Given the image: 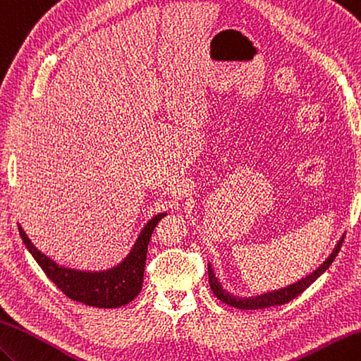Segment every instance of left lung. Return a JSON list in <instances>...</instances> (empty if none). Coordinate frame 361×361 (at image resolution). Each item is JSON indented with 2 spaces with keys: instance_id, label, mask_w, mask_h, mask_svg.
I'll return each instance as SVG.
<instances>
[{
  "instance_id": "left-lung-1",
  "label": "left lung",
  "mask_w": 361,
  "mask_h": 361,
  "mask_svg": "<svg viewBox=\"0 0 361 361\" xmlns=\"http://www.w3.org/2000/svg\"><path fill=\"white\" fill-rule=\"evenodd\" d=\"M344 238V236H343ZM343 238L338 241V244L335 245L334 252L331 253L329 258H327L322 266H319L317 270L312 271L310 275H307L306 278L300 279V281H296L290 286L283 287V289H278L274 292H267V293H262V295H256V296H245V298H241V296H235L228 292H226L222 289L221 283L218 281V278L214 276L213 274V269L212 266H208V283H210V287L213 293L216 295V298L221 300L222 302L228 304L231 307H236V309H244V310H255V309H266V307H274V306H281V304L289 302L290 300L296 298L300 293H302L304 290L307 289V287L315 281L318 276H322L324 271L329 269L331 264L334 262L335 256L338 255L341 244H343Z\"/></svg>"
}]
</instances>
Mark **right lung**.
Masks as SVG:
<instances>
[{
	"label": "right lung",
	"mask_w": 361,
	"mask_h": 361,
	"mask_svg": "<svg viewBox=\"0 0 361 361\" xmlns=\"http://www.w3.org/2000/svg\"><path fill=\"white\" fill-rule=\"evenodd\" d=\"M164 216H166V213H159L148 221L130 255L122 262L113 269L102 271H82L59 266L30 243L21 227L18 228L24 245L34 256L38 266L68 298L92 307L116 309L131 302L140 293L149 239Z\"/></svg>",
	"instance_id": "obj_1"
}]
</instances>
